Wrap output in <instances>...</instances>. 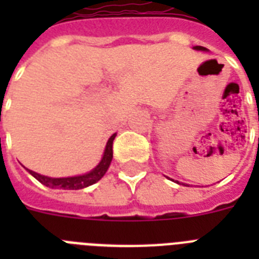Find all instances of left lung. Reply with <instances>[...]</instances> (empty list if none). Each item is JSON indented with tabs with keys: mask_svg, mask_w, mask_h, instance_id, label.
I'll use <instances>...</instances> for the list:
<instances>
[{
	"mask_svg": "<svg viewBox=\"0 0 259 259\" xmlns=\"http://www.w3.org/2000/svg\"><path fill=\"white\" fill-rule=\"evenodd\" d=\"M194 49L195 50H206V48H203V46H195Z\"/></svg>",
	"mask_w": 259,
	"mask_h": 259,
	"instance_id": "8db88e82",
	"label": "left lung"
}]
</instances>
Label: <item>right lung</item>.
<instances>
[{"mask_svg": "<svg viewBox=\"0 0 259 259\" xmlns=\"http://www.w3.org/2000/svg\"><path fill=\"white\" fill-rule=\"evenodd\" d=\"M115 138V134L109 138L108 144H106V149H105L104 157L101 159V162L94 167L90 173L83 174V176H77V177H68V178H50L41 176V174L35 173L29 170V173L38 180L42 185H45L48 188L52 189H65V190H78V189L88 188L90 185L96 184L101 178L104 177L106 170L110 166L111 158H113V141Z\"/></svg>", "mask_w": 259, "mask_h": 259, "instance_id": "obj_1", "label": "right lung"}]
</instances>
